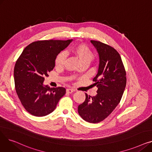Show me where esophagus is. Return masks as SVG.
<instances>
[{"instance_id":"1","label":"esophagus","mask_w":152,"mask_h":152,"mask_svg":"<svg viewBox=\"0 0 152 152\" xmlns=\"http://www.w3.org/2000/svg\"><path fill=\"white\" fill-rule=\"evenodd\" d=\"M74 91H75V90L71 89H66V92L69 93V94H71V93H72V92H73Z\"/></svg>"}]
</instances>
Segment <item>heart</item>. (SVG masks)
I'll list each match as a JSON object with an SVG mask.
<instances>
[{"instance_id": "heart-1", "label": "heart", "mask_w": 152, "mask_h": 152, "mask_svg": "<svg viewBox=\"0 0 152 152\" xmlns=\"http://www.w3.org/2000/svg\"><path fill=\"white\" fill-rule=\"evenodd\" d=\"M72 52L75 54L82 63H89L94 58L93 52L84 44H78L73 47ZM66 59V55L64 52H59L55 57V64L57 67L63 66Z\"/></svg>"}]
</instances>
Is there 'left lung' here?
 Listing matches in <instances>:
<instances>
[{"label": "left lung", "mask_w": 152, "mask_h": 152, "mask_svg": "<svg viewBox=\"0 0 152 152\" xmlns=\"http://www.w3.org/2000/svg\"><path fill=\"white\" fill-rule=\"evenodd\" d=\"M99 55L98 73L93 86L98 87L97 94L78 106V113L87 122L97 123L107 118L120 102L126 85V73L120 55L108 44L91 41Z\"/></svg>", "instance_id": "left-lung-1"}]
</instances>
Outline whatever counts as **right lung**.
Segmentation results:
<instances>
[{"label": "right lung", "instance_id": "1", "mask_svg": "<svg viewBox=\"0 0 152 152\" xmlns=\"http://www.w3.org/2000/svg\"><path fill=\"white\" fill-rule=\"evenodd\" d=\"M71 39L44 40L29 44L16 61L14 79L16 92L23 107L35 116L51 113L66 93L65 87L44 86L45 77L55 67L57 55Z\"/></svg>", "mask_w": 152, "mask_h": 152}]
</instances>
